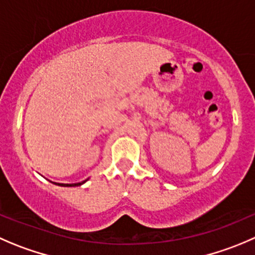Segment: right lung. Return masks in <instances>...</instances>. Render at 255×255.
I'll return each mask as SVG.
<instances>
[{
  "label": "right lung",
  "instance_id": "add662e5",
  "mask_svg": "<svg viewBox=\"0 0 255 255\" xmlns=\"http://www.w3.org/2000/svg\"><path fill=\"white\" fill-rule=\"evenodd\" d=\"M87 182V179L83 180V182H80V183H72V184H65V183H54V184L57 185H61V187H78V185H82L83 183Z\"/></svg>",
  "mask_w": 255,
  "mask_h": 255
}]
</instances>
